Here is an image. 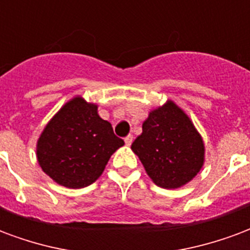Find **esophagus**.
Listing matches in <instances>:
<instances>
[{
  "label": "esophagus",
  "instance_id": "esophagus-1",
  "mask_svg": "<svg viewBox=\"0 0 250 250\" xmlns=\"http://www.w3.org/2000/svg\"><path fill=\"white\" fill-rule=\"evenodd\" d=\"M132 143H133V136H132V134H129V136H126V137H125V144L129 146V145L132 144Z\"/></svg>",
  "mask_w": 250,
  "mask_h": 250
}]
</instances>
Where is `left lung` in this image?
Returning a JSON list of instances; mask_svg holds the SVG:
<instances>
[{"instance_id":"left-lung-1","label":"left lung","mask_w":250,"mask_h":250,"mask_svg":"<svg viewBox=\"0 0 250 250\" xmlns=\"http://www.w3.org/2000/svg\"><path fill=\"white\" fill-rule=\"evenodd\" d=\"M132 150L153 183L169 190L191 182L205 163L202 136L190 117L169 100L149 111Z\"/></svg>"}]
</instances>
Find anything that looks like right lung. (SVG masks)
<instances>
[{"mask_svg": "<svg viewBox=\"0 0 250 250\" xmlns=\"http://www.w3.org/2000/svg\"><path fill=\"white\" fill-rule=\"evenodd\" d=\"M124 145L98 105L81 95L60 107L37 140L39 166L58 185L83 188L100 178L110 156Z\"/></svg>", "mask_w": 250, "mask_h": 250, "instance_id": "right-lung-1", "label": "right lung"}]
</instances>
